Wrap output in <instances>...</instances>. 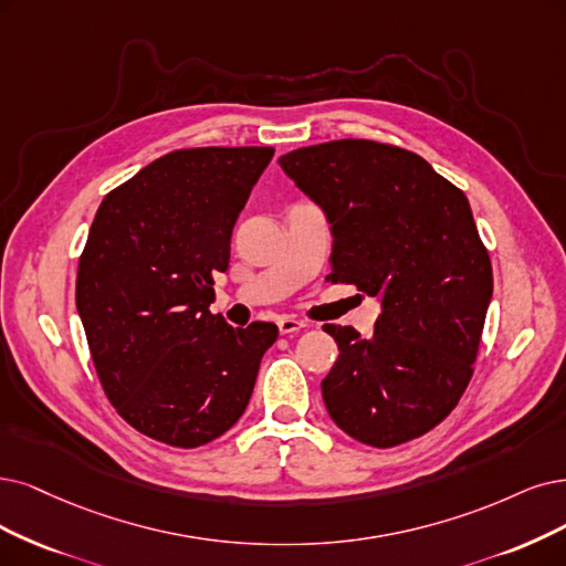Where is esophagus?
<instances>
[{
    "label": "esophagus",
    "instance_id": "34e87169",
    "mask_svg": "<svg viewBox=\"0 0 566 566\" xmlns=\"http://www.w3.org/2000/svg\"><path fill=\"white\" fill-rule=\"evenodd\" d=\"M277 328H280L282 336H294V333H298V331L307 328V324H305L303 319H296V317H289V315H284V317H280V319H277Z\"/></svg>",
    "mask_w": 566,
    "mask_h": 566
}]
</instances>
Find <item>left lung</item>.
<instances>
[{
    "mask_svg": "<svg viewBox=\"0 0 566 566\" xmlns=\"http://www.w3.org/2000/svg\"><path fill=\"white\" fill-rule=\"evenodd\" d=\"M282 170L331 223V282L380 298L370 338L326 324L338 361L322 380L331 420L373 448L441 424L473 375L492 263L467 196L412 151L338 139L291 151Z\"/></svg>",
    "mask_w": 566,
    "mask_h": 566,
    "instance_id": "left-lung-1",
    "label": "left lung"
}]
</instances>
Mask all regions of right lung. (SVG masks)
Instances as JSON below:
<instances>
[{"label": "right lung", "mask_w": 566, "mask_h": 566, "mask_svg": "<svg viewBox=\"0 0 566 566\" xmlns=\"http://www.w3.org/2000/svg\"><path fill=\"white\" fill-rule=\"evenodd\" d=\"M275 149H179L104 196L76 272V310L104 394L154 441L198 448L233 427L277 326L209 312L214 272Z\"/></svg>", "instance_id": "obj_1"}]
</instances>
